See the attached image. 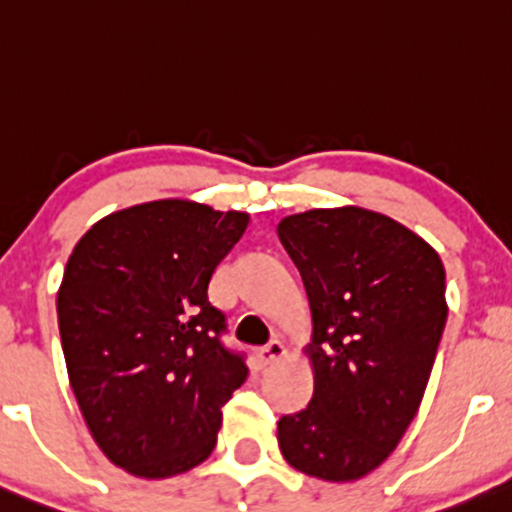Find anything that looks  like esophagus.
<instances>
[{"instance_id": "1", "label": "esophagus", "mask_w": 512, "mask_h": 512, "mask_svg": "<svg viewBox=\"0 0 512 512\" xmlns=\"http://www.w3.org/2000/svg\"><path fill=\"white\" fill-rule=\"evenodd\" d=\"M286 353H288L286 343H283V341H272V343H267V346H264V348H257L255 350V357H257V362H260V365L264 367V365H272L274 360H279V357H283Z\"/></svg>"}]
</instances>
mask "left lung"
Wrapping results in <instances>:
<instances>
[{"label":"left lung","instance_id":"obj_1","mask_svg":"<svg viewBox=\"0 0 512 512\" xmlns=\"http://www.w3.org/2000/svg\"><path fill=\"white\" fill-rule=\"evenodd\" d=\"M279 238L312 312L315 393L279 420L286 463L331 484L389 458L420 408L446 326V272L432 245L365 207L283 217Z\"/></svg>","mask_w":512,"mask_h":512}]
</instances>
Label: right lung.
<instances>
[{"mask_svg":"<svg viewBox=\"0 0 512 512\" xmlns=\"http://www.w3.org/2000/svg\"><path fill=\"white\" fill-rule=\"evenodd\" d=\"M248 212L166 197L90 226L57 293L66 372L100 451L138 479L176 477L217 446L221 405L248 377L207 298Z\"/></svg>","mask_w":512,"mask_h":512,"instance_id":"right-lung-1","label":"right lung"}]
</instances>
